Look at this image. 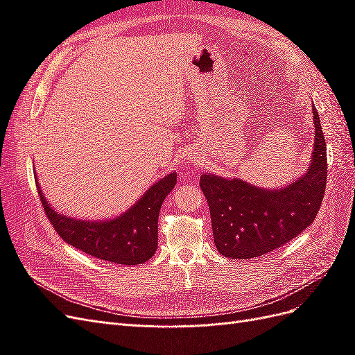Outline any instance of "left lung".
<instances>
[{"label":"left lung","instance_id":"obj_1","mask_svg":"<svg viewBox=\"0 0 355 355\" xmlns=\"http://www.w3.org/2000/svg\"><path fill=\"white\" fill-rule=\"evenodd\" d=\"M315 142L311 166L293 184L277 191L261 189L240 179L204 173L200 188L207 198L213 239L220 254L250 259L293 240L314 222L324 198L327 153L315 108Z\"/></svg>","mask_w":355,"mask_h":355}]
</instances>
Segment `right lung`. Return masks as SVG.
<instances>
[{
  "mask_svg": "<svg viewBox=\"0 0 355 355\" xmlns=\"http://www.w3.org/2000/svg\"><path fill=\"white\" fill-rule=\"evenodd\" d=\"M175 185L176 173L159 179L123 216L106 222H84L63 216L49 206L38 185L37 188L42 209L63 241L102 261L139 265L151 259L157 250L158 213Z\"/></svg>",
  "mask_w": 355,
  "mask_h": 355,
  "instance_id": "right-lung-1",
  "label": "right lung"
}]
</instances>
